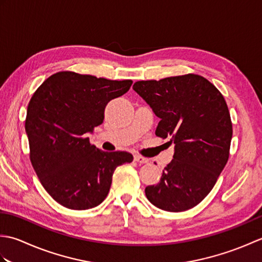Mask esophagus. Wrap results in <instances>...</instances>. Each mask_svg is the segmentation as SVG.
I'll return each instance as SVG.
<instances>
[{
    "mask_svg": "<svg viewBox=\"0 0 262 262\" xmlns=\"http://www.w3.org/2000/svg\"><path fill=\"white\" fill-rule=\"evenodd\" d=\"M134 160L138 163H147L148 159L142 157V155H134Z\"/></svg>",
    "mask_w": 262,
    "mask_h": 262,
    "instance_id": "obj_1",
    "label": "esophagus"
}]
</instances>
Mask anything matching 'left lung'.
<instances>
[{
	"label": "left lung",
	"instance_id": "left-lung-1",
	"mask_svg": "<svg viewBox=\"0 0 262 262\" xmlns=\"http://www.w3.org/2000/svg\"><path fill=\"white\" fill-rule=\"evenodd\" d=\"M133 89L160 118L155 135L171 137L173 160L147 199L166 211H183L207 196L227 163L232 121L224 97L197 74L138 81Z\"/></svg>",
	"mask_w": 262,
	"mask_h": 262
}]
</instances>
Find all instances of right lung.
<instances>
[{
  "mask_svg": "<svg viewBox=\"0 0 262 262\" xmlns=\"http://www.w3.org/2000/svg\"><path fill=\"white\" fill-rule=\"evenodd\" d=\"M132 83L64 71L49 76L31 97L25 126L31 164L64 207L84 210L101 204L115 169L133 161L130 153L101 151L86 137L103 122L107 103Z\"/></svg>",
  "mask_w": 262,
  "mask_h": 262,
  "instance_id": "obj_1",
  "label": "right lung"
}]
</instances>
